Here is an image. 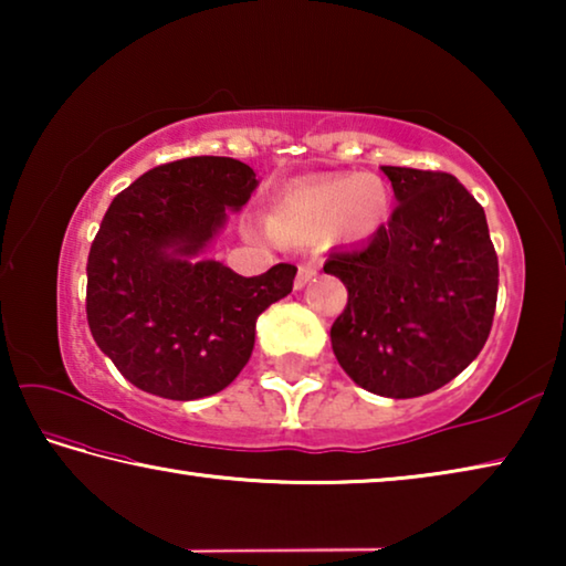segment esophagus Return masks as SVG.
<instances>
[{"mask_svg":"<svg viewBox=\"0 0 566 566\" xmlns=\"http://www.w3.org/2000/svg\"><path fill=\"white\" fill-rule=\"evenodd\" d=\"M314 274H317V264H314V262H304V264H300V270H296V280H294V286H296V290H302V286L310 284Z\"/></svg>","mask_w":566,"mask_h":566,"instance_id":"esophagus-1","label":"esophagus"}]
</instances>
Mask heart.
Returning <instances> with one entry per match:
<instances>
[{"mask_svg":"<svg viewBox=\"0 0 566 566\" xmlns=\"http://www.w3.org/2000/svg\"><path fill=\"white\" fill-rule=\"evenodd\" d=\"M387 217L389 189L377 175H324L284 189L272 205L270 229L294 242L324 234L337 242H361Z\"/></svg>","mask_w":566,"mask_h":566,"instance_id":"heart-1","label":"heart"}]
</instances>
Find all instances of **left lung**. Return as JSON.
<instances>
[{
  "instance_id": "left-lung-1",
  "label": "left lung",
  "mask_w": 566,
  "mask_h": 566,
  "mask_svg": "<svg viewBox=\"0 0 566 566\" xmlns=\"http://www.w3.org/2000/svg\"><path fill=\"white\" fill-rule=\"evenodd\" d=\"M381 171L399 202L389 222L324 264L347 286L332 349L361 389L411 399L444 387L482 352L500 262L482 205L452 175Z\"/></svg>"
}]
</instances>
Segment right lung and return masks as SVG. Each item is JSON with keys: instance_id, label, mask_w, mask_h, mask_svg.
Listing matches in <instances>:
<instances>
[{"instance_id": "right-lung-1", "label": "right lung", "mask_w": 566, "mask_h": 566, "mask_svg": "<svg viewBox=\"0 0 566 566\" xmlns=\"http://www.w3.org/2000/svg\"><path fill=\"white\" fill-rule=\"evenodd\" d=\"M254 189L244 161L187 157L114 197L90 249L87 322L134 387L179 401L222 391L252 357L256 317L292 292L294 264L239 276L195 260Z\"/></svg>"}]
</instances>
